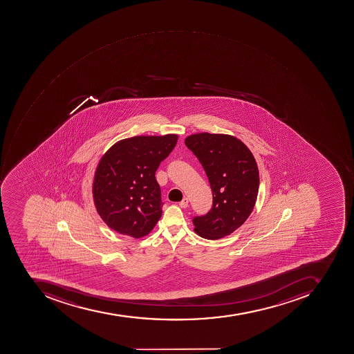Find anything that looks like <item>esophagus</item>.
<instances>
[{"label": "esophagus", "instance_id": "34e87169", "mask_svg": "<svg viewBox=\"0 0 354 354\" xmlns=\"http://www.w3.org/2000/svg\"><path fill=\"white\" fill-rule=\"evenodd\" d=\"M180 207H182V209H186V207H188L187 198H183V200H182V201L180 203Z\"/></svg>", "mask_w": 354, "mask_h": 354}]
</instances>
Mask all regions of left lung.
Returning <instances> with one entry per match:
<instances>
[{"label":"left lung","mask_w":354,"mask_h":354,"mask_svg":"<svg viewBox=\"0 0 354 354\" xmlns=\"http://www.w3.org/2000/svg\"><path fill=\"white\" fill-rule=\"evenodd\" d=\"M185 145L203 165L213 193L212 209L194 217V232L207 240L230 236L249 218L257 203V160L249 147L230 134H190Z\"/></svg>","instance_id":"obj_1"}]
</instances>
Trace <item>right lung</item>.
<instances>
[{"mask_svg":"<svg viewBox=\"0 0 354 354\" xmlns=\"http://www.w3.org/2000/svg\"><path fill=\"white\" fill-rule=\"evenodd\" d=\"M178 139L174 133L127 138L101 157L93 176V199L111 230L139 239L156 226L162 203L155 172Z\"/></svg>","mask_w":354,"mask_h":354,"instance_id":"add662e5","label":"right lung"}]
</instances>
